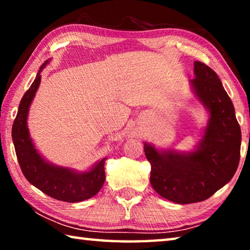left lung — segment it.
I'll use <instances>...</instances> for the list:
<instances>
[{
    "label": "left lung",
    "instance_id": "left-lung-1",
    "mask_svg": "<svg viewBox=\"0 0 250 250\" xmlns=\"http://www.w3.org/2000/svg\"><path fill=\"white\" fill-rule=\"evenodd\" d=\"M191 80L198 100L208 109L204 137L191 153L159 152L145 143L151 163L150 182L156 193L177 204L205 201L234 176L240 159L242 132L235 109L221 79L204 62H194Z\"/></svg>",
    "mask_w": 250,
    "mask_h": 250
}]
</instances>
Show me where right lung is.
<instances>
[{"instance_id":"right-lung-1","label":"right lung","mask_w":250,"mask_h":250,"mask_svg":"<svg viewBox=\"0 0 250 250\" xmlns=\"http://www.w3.org/2000/svg\"><path fill=\"white\" fill-rule=\"evenodd\" d=\"M41 66L36 78L25 92L19 105V111L12 126V139L15 146L21 170L29 183L36 186L46 195L55 200L76 203L96 195L104 182V161L96 163L89 171L79 173L70 168L55 167L42 158L36 151L27 129V113L29 105L39 89L41 71L47 64Z\"/></svg>"}]
</instances>
